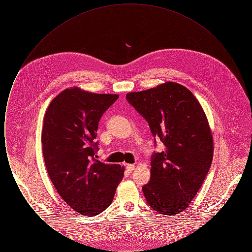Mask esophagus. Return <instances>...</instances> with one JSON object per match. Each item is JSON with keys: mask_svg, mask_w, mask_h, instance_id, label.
Segmentation results:
<instances>
[{"mask_svg": "<svg viewBox=\"0 0 252 252\" xmlns=\"http://www.w3.org/2000/svg\"><path fill=\"white\" fill-rule=\"evenodd\" d=\"M126 168L128 172H132L135 169V166L133 164H126Z\"/></svg>", "mask_w": 252, "mask_h": 252, "instance_id": "obj_1", "label": "esophagus"}]
</instances>
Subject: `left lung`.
<instances>
[{"instance_id":"left-lung-1","label":"left lung","mask_w":252,"mask_h":252,"mask_svg":"<svg viewBox=\"0 0 252 252\" xmlns=\"http://www.w3.org/2000/svg\"><path fill=\"white\" fill-rule=\"evenodd\" d=\"M126 100L164 144L151 156V177L143 186L144 197L157 213L177 215L186 209L200 189L210 170L213 136L200 104L182 85L166 82Z\"/></svg>"}]
</instances>
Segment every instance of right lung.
Returning <instances> with one entry per match:
<instances>
[{
    "mask_svg": "<svg viewBox=\"0 0 252 252\" xmlns=\"http://www.w3.org/2000/svg\"><path fill=\"white\" fill-rule=\"evenodd\" d=\"M118 97L66 89L44 116L41 142L49 177L62 199L80 215L105 211L124 176L119 164L95 158L99 121Z\"/></svg>",
    "mask_w": 252,
    "mask_h": 252,
    "instance_id": "1",
    "label": "right lung"
}]
</instances>
